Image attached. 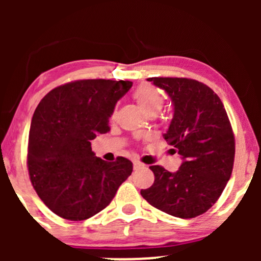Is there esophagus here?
<instances>
[{"label":"esophagus","instance_id":"1","mask_svg":"<svg viewBox=\"0 0 261 261\" xmlns=\"http://www.w3.org/2000/svg\"><path fill=\"white\" fill-rule=\"evenodd\" d=\"M143 167H145V164L141 163V162H139V161H135V162H134V169H135V170L143 168Z\"/></svg>","mask_w":261,"mask_h":261}]
</instances>
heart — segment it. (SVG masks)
I'll use <instances>...</instances> for the list:
<instances>
[{
    "mask_svg": "<svg viewBox=\"0 0 261 261\" xmlns=\"http://www.w3.org/2000/svg\"><path fill=\"white\" fill-rule=\"evenodd\" d=\"M133 98L149 115L157 114L164 106V97L158 88L149 83H142L133 92Z\"/></svg>",
    "mask_w": 261,
    "mask_h": 261,
    "instance_id": "heart-1",
    "label": "heart"
}]
</instances>
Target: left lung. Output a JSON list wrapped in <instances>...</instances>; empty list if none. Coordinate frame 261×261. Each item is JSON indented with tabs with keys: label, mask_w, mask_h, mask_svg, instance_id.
<instances>
[{
	"label": "left lung",
	"mask_w": 261,
	"mask_h": 261,
	"mask_svg": "<svg viewBox=\"0 0 261 261\" xmlns=\"http://www.w3.org/2000/svg\"><path fill=\"white\" fill-rule=\"evenodd\" d=\"M164 89L174 115L164 140L182 163L175 173L151 166L154 182L141 195L153 207L179 218H194L212 207L229 180L234 134L223 103L210 87L178 77L147 79Z\"/></svg>",
	"instance_id": "1"
}]
</instances>
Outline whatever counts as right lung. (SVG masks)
Returning a JSON list of instances; mask_svg holds the SVG:
<instances>
[{
	"mask_svg": "<svg viewBox=\"0 0 261 261\" xmlns=\"http://www.w3.org/2000/svg\"><path fill=\"white\" fill-rule=\"evenodd\" d=\"M130 81L80 80L56 87L41 99L32 119L29 178L41 201L70 221L94 216L112 202L133 173V163L95 157L91 141L110 130L116 101Z\"/></svg>",
	"mask_w": 261,
	"mask_h": 261,
	"instance_id": "right-lung-1",
	"label": "right lung"
}]
</instances>
